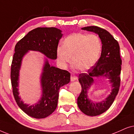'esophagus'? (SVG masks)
Instances as JSON below:
<instances>
[{
  "label": "esophagus",
  "instance_id": "1",
  "mask_svg": "<svg viewBox=\"0 0 134 134\" xmlns=\"http://www.w3.org/2000/svg\"><path fill=\"white\" fill-rule=\"evenodd\" d=\"M76 79H77V77H76V76L75 75H74V74L71 75V76H70L71 81H75V80H76Z\"/></svg>",
  "mask_w": 134,
  "mask_h": 134
}]
</instances>
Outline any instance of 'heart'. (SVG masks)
Here are the masks:
<instances>
[{"instance_id":"obj_1","label":"heart","mask_w":134,"mask_h":134,"mask_svg":"<svg viewBox=\"0 0 134 134\" xmlns=\"http://www.w3.org/2000/svg\"><path fill=\"white\" fill-rule=\"evenodd\" d=\"M102 50L100 39L96 34L75 33L69 35L56 49L57 60L62 69L71 62L80 71H86L95 65Z\"/></svg>"}]
</instances>
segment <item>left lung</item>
<instances>
[{
	"label": "left lung",
	"instance_id": "8db88e82",
	"mask_svg": "<svg viewBox=\"0 0 134 134\" xmlns=\"http://www.w3.org/2000/svg\"><path fill=\"white\" fill-rule=\"evenodd\" d=\"M81 29L97 34L102 43L100 58L95 65L87 73H82L78 76L81 92L77 99L78 106L85 115L94 116L106 111L111 107L118 93L122 60L118 42L107 31L97 26L85 27ZM99 76H106L110 79L112 90L111 94L105 101L94 103L88 99L87 91L93 83V78Z\"/></svg>",
	"mask_w": 134,
	"mask_h": 134
}]
</instances>
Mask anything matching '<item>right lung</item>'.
I'll use <instances>...</instances> for the list:
<instances>
[{
    "instance_id": "add662e5",
    "label": "right lung",
    "mask_w": 134,
    "mask_h": 134,
    "mask_svg": "<svg viewBox=\"0 0 134 134\" xmlns=\"http://www.w3.org/2000/svg\"><path fill=\"white\" fill-rule=\"evenodd\" d=\"M55 27H37L29 32L15 45L11 65V83L13 94L18 105L24 113L37 119L48 116L58 105L60 88L70 82V74L68 71L50 66L46 59L41 78L42 97L35 105L24 104L19 97V72L23 56L29 50L38 51L48 58L56 59V49L62 34Z\"/></svg>"
}]
</instances>
